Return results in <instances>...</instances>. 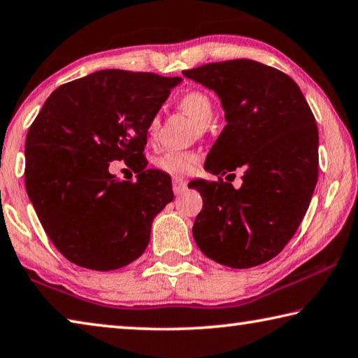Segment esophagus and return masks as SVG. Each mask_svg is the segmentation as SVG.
Returning a JSON list of instances; mask_svg holds the SVG:
<instances>
[{"mask_svg": "<svg viewBox=\"0 0 358 358\" xmlns=\"http://www.w3.org/2000/svg\"><path fill=\"white\" fill-rule=\"evenodd\" d=\"M187 189V182L180 178H174L173 179V192L174 195H182Z\"/></svg>", "mask_w": 358, "mask_h": 358, "instance_id": "obj_1", "label": "esophagus"}]
</instances>
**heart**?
Masks as SVG:
<instances>
[{
    "label": "heart",
    "mask_w": 358,
    "mask_h": 358,
    "mask_svg": "<svg viewBox=\"0 0 358 358\" xmlns=\"http://www.w3.org/2000/svg\"><path fill=\"white\" fill-rule=\"evenodd\" d=\"M182 110L195 117L199 124H209L214 116V103L210 97L203 91H189L185 92L179 100ZM157 127V119H152L149 124V131H154ZM196 157L193 154H165L159 159V168L169 174H189L193 165H195Z\"/></svg>",
    "instance_id": "b5f03b06"
}]
</instances>
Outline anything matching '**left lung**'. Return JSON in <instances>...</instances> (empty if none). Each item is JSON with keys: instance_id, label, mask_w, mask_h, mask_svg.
Listing matches in <instances>:
<instances>
[{"instance_id": "8db88e82", "label": "left lung", "mask_w": 358, "mask_h": 358, "mask_svg": "<svg viewBox=\"0 0 358 358\" xmlns=\"http://www.w3.org/2000/svg\"><path fill=\"white\" fill-rule=\"evenodd\" d=\"M182 73L217 94L227 121L204 163L220 182L189 184L203 196L193 239L218 264H264L296 234L315 192V116L296 81L258 61L212 62ZM237 167L244 168L239 191L221 182Z\"/></svg>"}]
</instances>
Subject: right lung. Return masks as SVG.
<instances>
[{"mask_svg": "<svg viewBox=\"0 0 358 358\" xmlns=\"http://www.w3.org/2000/svg\"><path fill=\"white\" fill-rule=\"evenodd\" d=\"M182 78L106 69L59 86L24 143V184L42 228L66 258L116 271L144 253L155 215L173 201L171 178L148 169L149 124ZM124 159L135 183L109 173Z\"/></svg>", "mask_w": 358, "mask_h": 358, "instance_id": "1", "label": "right lung"}]
</instances>
